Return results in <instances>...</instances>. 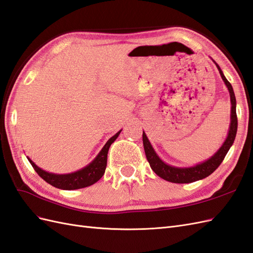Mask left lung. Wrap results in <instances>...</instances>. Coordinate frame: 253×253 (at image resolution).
Returning a JSON list of instances; mask_svg holds the SVG:
<instances>
[{"label": "left lung", "instance_id": "obj_1", "mask_svg": "<svg viewBox=\"0 0 253 253\" xmlns=\"http://www.w3.org/2000/svg\"><path fill=\"white\" fill-rule=\"evenodd\" d=\"M216 64V66L219 70V74L221 76L224 84L229 89L230 93V99H231V122H230V127H229V132L226 135V139L224 140L223 144L219 147V150L212 155L211 158L203 161V163H200L196 166L192 167H174L171 165L166 164L165 161L160 159V157L155 152L153 148L150 140L147 139L145 132L143 131V146L147 161L150 163V166L152 170L157 174V175L161 178H164L168 182L171 183H176V184H188L192 182H197V180L203 179L215 171L217 168L222 163L224 159L225 155L228 154L230 147L232 146L233 142L235 140L236 132H237V116H236V98L234 90L231 85V83L226 80L224 77L221 68L219 67V65L213 61Z\"/></svg>", "mask_w": 253, "mask_h": 253}]
</instances>
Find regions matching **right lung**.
I'll use <instances>...</instances> for the list:
<instances>
[{
	"label": "right lung",
	"instance_id": "add662e5",
	"mask_svg": "<svg viewBox=\"0 0 253 253\" xmlns=\"http://www.w3.org/2000/svg\"><path fill=\"white\" fill-rule=\"evenodd\" d=\"M121 131L122 129L107 141L105 146L101 148V151L98 153V155H97L92 163L88 164L86 167L82 168L81 170H78L73 173H68V174L50 173L41 169L40 167H37L29 157L28 159L30 161V164L32 165V167L34 168V170L37 172L38 175H40L43 180H46L48 184L55 187V188L63 189V190H75V189L85 188V187H88L90 185L95 184L96 182H98V180L102 177L103 174H105L109 147L111 146V144L116 140V138L119 137Z\"/></svg>",
	"mask_w": 253,
	"mask_h": 253
}]
</instances>
